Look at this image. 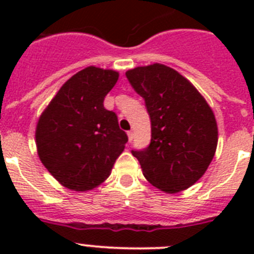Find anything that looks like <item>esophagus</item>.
I'll list each match as a JSON object with an SVG mask.
<instances>
[{
	"label": "esophagus",
	"instance_id": "esophagus-1",
	"mask_svg": "<svg viewBox=\"0 0 254 254\" xmlns=\"http://www.w3.org/2000/svg\"><path fill=\"white\" fill-rule=\"evenodd\" d=\"M127 136H128V141H129V142H131L132 138H133V132L128 131V132H127Z\"/></svg>",
	"mask_w": 254,
	"mask_h": 254
}]
</instances>
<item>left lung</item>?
<instances>
[{
  "label": "left lung",
  "instance_id": "1",
  "mask_svg": "<svg viewBox=\"0 0 254 254\" xmlns=\"http://www.w3.org/2000/svg\"><path fill=\"white\" fill-rule=\"evenodd\" d=\"M145 100L151 121V142L132 150L154 187L176 193L205 174L217 146L214 112L196 87L176 69L154 64L126 72Z\"/></svg>",
  "mask_w": 254,
  "mask_h": 254
}]
</instances>
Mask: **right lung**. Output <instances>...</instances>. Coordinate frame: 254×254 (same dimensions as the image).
Segmentation results:
<instances>
[{"label": "right lung", "mask_w": 254, "mask_h": 254, "mask_svg": "<svg viewBox=\"0 0 254 254\" xmlns=\"http://www.w3.org/2000/svg\"><path fill=\"white\" fill-rule=\"evenodd\" d=\"M118 72L89 66L67 80L40 116L35 129L40 161L61 185L84 192L111 176L128 137L104 98Z\"/></svg>", "instance_id": "1"}]
</instances>
